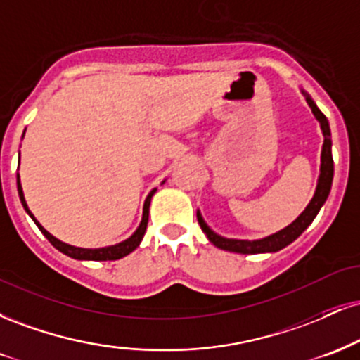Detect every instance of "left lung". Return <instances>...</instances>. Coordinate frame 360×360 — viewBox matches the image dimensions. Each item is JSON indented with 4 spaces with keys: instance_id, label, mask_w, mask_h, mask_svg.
Wrapping results in <instances>:
<instances>
[{
    "instance_id": "1",
    "label": "left lung",
    "mask_w": 360,
    "mask_h": 360,
    "mask_svg": "<svg viewBox=\"0 0 360 360\" xmlns=\"http://www.w3.org/2000/svg\"><path fill=\"white\" fill-rule=\"evenodd\" d=\"M307 98V103L311 108L315 118L320 122L321 134H323V147H321V166H320V176H318V184L313 194L311 201H309L304 212L296 218L291 225H288L286 229L279 230V232L267 235L264 238H257V240H238V238H226L221 235L214 233L206 221L201 217L200 210L196 212L198 223H200L201 230L206 233L208 240L213 243L214 247L221 250L229 252H237V254H266V252H278L284 247L289 245L291 242H295L304 230L311 225V221L315 220V217L320 212L321 206L325 205L326 198H328L330 189H332V181H333V157H332V134H330V125L328 120L315 105V101L309 98V94L301 91Z\"/></svg>"
}]
</instances>
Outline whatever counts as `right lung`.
<instances>
[{
  "label": "right lung",
  "mask_w": 360,
  "mask_h": 360,
  "mask_svg": "<svg viewBox=\"0 0 360 360\" xmlns=\"http://www.w3.org/2000/svg\"><path fill=\"white\" fill-rule=\"evenodd\" d=\"M25 135V131H23ZM164 183V181H162ZM16 186H18V194H20V201H22L25 212L30 214L32 220L35 221V225L39 226L40 232L45 235V238H47L49 242L52 243L53 247H56L57 250H60L62 254L69 255V257L72 259H77V260H118L122 257H125V255L130 254V252H134L137 247L140 245V242H142L143 235H146V230H147V223H148V208H150V200L152 196H154V193L157 189H152L150 193H148L146 203H143V214H142V221H140L139 229L135 230L134 233L130 235V237L127 238V240L117 243V245H110V247H101V249H81V247H74V245H69V243H64L60 242L59 238H56L53 235H51L47 232V230L44 229L42 225H40L39 221H37V218L32 214L30 210H28V205L27 201H25V196H23V189H22V183H20V174L16 176Z\"/></svg>",
  "instance_id": "obj_1"
}]
</instances>
